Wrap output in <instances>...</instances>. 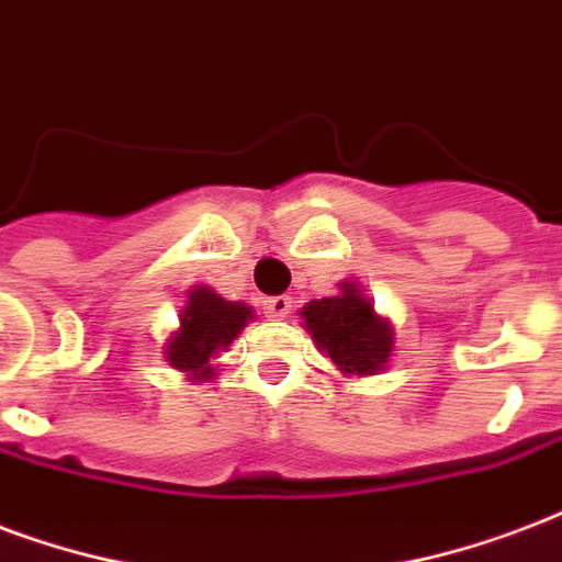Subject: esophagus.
<instances>
[{
	"label": "esophagus",
	"instance_id": "1",
	"mask_svg": "<svg viewBox=\"0 0 562 562\" xmlns=\"http://www.w3.org/2000/svg\"><path fill=\"white\" fill-rule=\"evenodd\" d=\"M291 312V297H285V294H277V297H268L265 300V315L273 321H282L289 318Z\"/></svg>",
	"mask_w": 562,
	"mask_h": 562
}]
</instances>
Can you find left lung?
I'll use <instances>...</instances> for the list:
<instances>
[{"label": "left lung", "mask_w": 562, "mask_h": 562, "mask_svg": "<svg viewBox=\"0 0 562 562\" xmlns=\"http://www.w3.org/2000/svg\"><path fill=\"white\" fill-rule=\"evenodd\" d=\"M303 321L318 348L348 374H374L392 353V327L376 318L353 282H341L338 297L312 300Z\"/></svg>", "instance_id": "obj_1"}]
</instances>
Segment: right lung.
<instances>
[{
  "instance_id": "right-lung-1",
  "label": "right lung",
  "mask_w": 562,
  "mask_h": 562,
  "mask_svg": "<svg viewBox=\"0 0 562 562\" xmlns=\"http://www.w3.org/2000/svg\"><path fill=\"white\" fill-rule=\"evenodd\" d=\"M250 318V306L217 297L212 289H194L179 318L182 327L167 345V362L179 371H191L194 380H209V359L229 348Z\"/></svg>"
}]
</instances>
